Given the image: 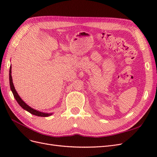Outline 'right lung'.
Here are the masks:
<instances>
[{
  "instance_id": "obj_1",
  "label": "right lung",
  "mask_w": 157,
  "mask_h": 157,
  "mask_svg": "<svg viewBox=\"0 0 157 157\" xmlns=\"http://www.w3.org/2000/svg\"><path fill=\"white\" fill-rule=\"evenodd\" d=\"M12 67L10 65V73H9V80H10V89L12 90V92L13 93V95L14 96V98L16 99V100L17 101V102L18 103L19 105H20L23 109H25L27 111H28L29 113H30L31 114H33V115H36V116H39V117H48L52 115V113H43V112H40L37 110H35V109L31 108V107H29L28 105L23 101L21 98L19 96L18 94L17 93L16 90L14 88L13 84L12 82Z\"/></svg>"
}]
</instances>
